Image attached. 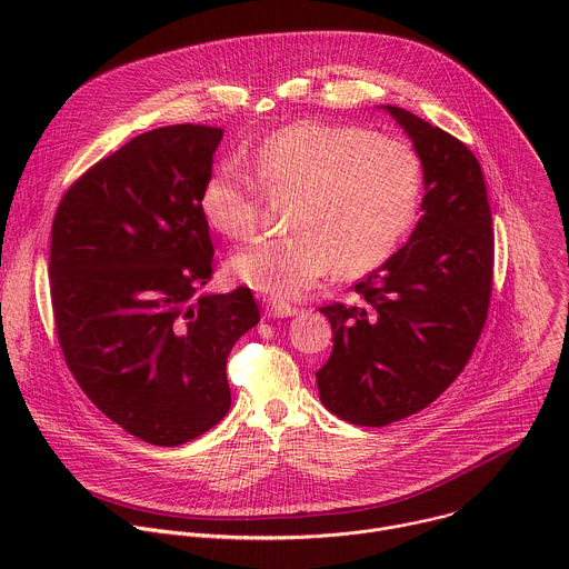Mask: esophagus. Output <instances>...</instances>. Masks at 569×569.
Wrapping results in <instances>:
<instances>
[{"instance_id":"1","label":"esophagus","mask_w":569,"mask_h":569,"mask_svg":"<svg viewBox=\"0 0 569 569\" xmlns=\"http://www.w3.org/2000/svg\"><path fill=\"white\" fill-rule=\"evenodd\" d=\"M297 315V308L286 301H268L266 303V317H292Z\"/></svg>"}]
</instances>
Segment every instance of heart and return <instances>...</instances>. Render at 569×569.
I'll list each match as a JSON object with an SVG mask.
<instances>
[{"instance_id": "b5f03b06", "label": "heart", "mask_w": 569, "mask_h": 569, "mask_svg": "<svg viewBox=\"0 0 569 569\" xmlns=\"http://www.w3.org/2000/svg\"><path fill=\"white\" fill-rule=\"evenodd\" d=\"M252 167L270 193H295L288 211L295 231L250 242L229 270L272 299L299 297L336 263L342 272L382 263L417 213V154L362 128L290 123L252 150ZM200 211L222 236H250L259 218L254 180L236 161H222L202 184Z\"/></svg>"}]
</instances>
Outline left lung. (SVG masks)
<instances>
[{"instance_id": "obj_1", "label": "left lung", "mask_w": 569, "mask_h": 569, "mask_svg": "<svg viewBox=\"0 0 569 569\" xmlns=\"http://www.w3.org/2000/svg\"><path fill=\"white\" fill-rule=\"evenodd\" d=\"M423 167L421 218L380 268L356 283L360 303L319 308L333 351L315 376L323 408L382 428L443 393L466 367L489 312L493 227L475 154L421 117L380 106Z\"/></svg>"}]
</instances>
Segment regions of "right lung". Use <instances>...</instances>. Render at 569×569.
I'll return each instance as SVG.
<instances>
[{"mask_svg": "<svg viewBox=\"0 0 569 569\" xmlns=\"http://www.w3.org/2000/svg\"><path fill=\"white\" fill-rule=\"evenodd\" d=\"M220 128L148 130L76 180L51 227V303L76 382L132 437L180 446L231 405L227 356L261 312L250 288L200 295L213 246L200 191Z\"/></svg>", "mask_w": 569, "mask_h": 569, "instance_id": "add662e5", "label": "right lung"}]
</instances>
